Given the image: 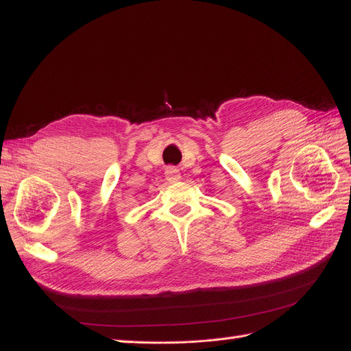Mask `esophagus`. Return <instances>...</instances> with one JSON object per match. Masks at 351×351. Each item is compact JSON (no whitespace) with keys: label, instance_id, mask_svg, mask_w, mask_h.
Instances as JSON below:
<instances>
[{"label":"esophagus","instance_id":"34e87169","mask_svg":"<svg viewBox=\"0 0 351 351\" xmlns=\"http://www.w3.org/2000/svg\"><path fill=\"white\" fill-rule=\"evenodd\" d=\"M165 177L168 182H177V180H180V171L176 168V167H167L165 169Z\"/></svg>","mask_w":351,"mask_h":351}]
</instances>
